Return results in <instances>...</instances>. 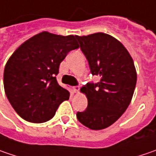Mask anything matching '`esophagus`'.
Returning a JSON list of instances; mask_svg holds the SVG:
<instances>
[{"label":"esophagus","instance_id":"34e87169","mask_svg":"<svg viewBox=\"0 0 156 156\" xmlns=\"http://www.w3.org/2000/svg\"><path fill=\"white\" fill-rule=\"evenodd\" d=\"M73 90H74V92L75 93H79V90H80V87L79 86H75V87H73Z\"/></svg>","mask_w":156,"mask_h":156}]
</instances>
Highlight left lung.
<instances>
[{
    "instance_id": "1",
    "label": "left lung",
    "mask_w": 156,
    "mask_h": 156,
    "mask_svg": "<svg viewBox=\"0 0 156 156\" xmlns=\"http://www.w3.org/2000/svg\"><path fill=\"white\" fill-rule=\"evenodd\" d=\"M76 39L91 74L101 77L99 82H87L81 88L87 107L76 116L88 129H106L122 116L132 100L137 80L134 62L126 48L109 34L95 33Z\"/></svg>"
}]
</instances>
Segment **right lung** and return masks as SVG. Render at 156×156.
Returning <instances> with one entry per match:
<instances>
[{
  "mask_svg": "<svg viewBox=\"0 0 156 156\" xmlns=\"http://www.w3.org/2000/svg\"><path fill=\"white\" fill-rule=\"evenodd\" d=\"M76 35L40 33L22 43L4 69V90L15 112L25 121L45 122L55 115L69 92L56 81L60 64L79 48Z\"/></svg>",
  "mask_w": 156,
  "mask_h": 156,
  "instance_id": "add662e5",
  "label": "right lung"
}]
</instances>
